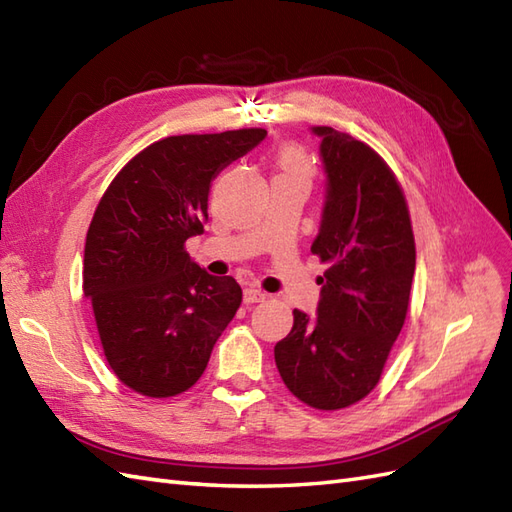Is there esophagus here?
Masks as SVG:
<instances>
[{
    "label": "esophagus",
    "instance_id": "34e87169",
    "mask_svg": "<svg viewBox=\"0 0 512 512\" xmlns=\"http://www.w3.org/2000/svg\"><path fill=\"white\" fill-rule=\"evenodd\" d=\"M266 300V292L257 290V287H246L244 290V303L253 305V303H264Z\"/></svg>",
    "mask_w": 512,
    "mask_h": 512
}]
</instances>
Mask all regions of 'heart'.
Here are the masks:
<instances>
[{
	"instance_id": "1",
	"label": "heart",
	"mask_w": 512,
	"mask_h": 512,
	"mask_svg": "<svg viewBox=\"0 0 512 512\" xmlns=\"http://www.w3.org/2000/svg\"><path fill=\"white\" fill-rule=\"evenodd\" d=\"M277 166L281 170L279 175H292L303 179H309L311 175L309 155L300 147H283L277 155Z\"/></svg>"
}]
</instances>
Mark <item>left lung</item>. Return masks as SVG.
<instances>
[{
	"instance_id": "left-lung-1",
	"label": "left lung",
	"mask_w": 512,
	"mask_h": 512,
	"mask_svg": "<svg viewBox=\"0 0 512 512\" xmlns=\"http://www.w3.org/2000/svg\"><path fill=\"white\" fill-rule=\"evenodd\" d=\"M311 131L326 173L311 253L329 268L318 277L316 318L294 309L274 361L298 400L337 411L381 381L409 309L415 240L404 194L383 157L333 127Z\"/></svg>"
}]
</instances>
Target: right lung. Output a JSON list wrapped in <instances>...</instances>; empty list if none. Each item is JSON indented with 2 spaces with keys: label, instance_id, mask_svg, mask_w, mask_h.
<instances>
[{
  "label": "right lung",
  "instance_id": "1",
  "mask_svg": "<svg viewBox=\"0 0 512 512\" xmlns=\"http://www.w3.org/2000/svg\"><path fill=\"white\" fill-rule=\"evenodd\" d=\"M266 129L170 136L140 151L108 186L84 248L103 355L119 381L149 398L190 389L242 303L233 277L194 264L186 240L203 233L222 168Z\"/></svg>",
  "mask_w": 512,
  "mask_h": 512
}]
</instances>
